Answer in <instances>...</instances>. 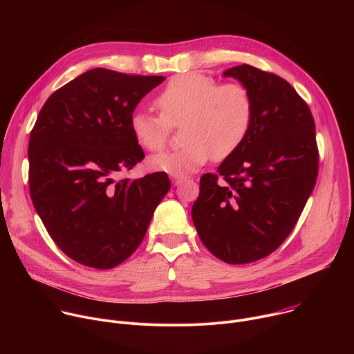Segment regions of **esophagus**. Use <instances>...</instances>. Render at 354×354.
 Returning a JSON list of instances; mask_svg holds the SVG:
<instances>
[{"label":"esophagus","mask_w":354,"mask_h":354,"mask_svg":"<svg viewBox=\"0 0 354 354\" xmlns=\"http://www.w3.org/2000/svg\"><path fill=\"white\" fill-rule=\"evenodd\" d=\"M186 179V176H180V175H176V176H172V183L176 186V185H179L182 180H185Z\"/></svg>","instance_id":"1"}]
</instances>
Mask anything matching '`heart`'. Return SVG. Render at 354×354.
Returning a JSON list of instances; mask_svg holds the SVG:
<instances>
[{
	"label": "heart",
	"mask_w": 354,
	"mask_h": 354,
	"mask_svg": "<svg viewBox=\"0 0 354 354\" xmlns=\"http://www.w3.org/2000/svg\"><path fill=\"white\" fill-rule=\"evenodd\" d=\"M158 116L137 111L130 118L136 142L147 151H161L171 127H180L183 148L149 157L151 171L186 175L210 158L231 157L248 136L254 104L249 91L235 82L221 84L212 77L186 73L172 77L156 97Z\"/></svg>",
	"instance_id": "b5f03b06"
}]
</instances>
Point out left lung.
Here are the masks:
<instances>
[{
    "instance_id": "1",
    "label": "left lung",
    "mask_w": 354,
    "mask_h": 354,
    "mask_svg": "<svg viewBox=\"0 0 354 354\" xmlns=\"http://www.w3.org/2000/svg\"><path fill=\"white\" fill-rule=\"evenodd\" d=\"M224 77L249 91L254 113L218 175L200 178L192 218L216 258L243 265L266 258L290 235L314 190L319 156L311 111L286 80L249 64Z\"/></svg>"
}]
</instances>
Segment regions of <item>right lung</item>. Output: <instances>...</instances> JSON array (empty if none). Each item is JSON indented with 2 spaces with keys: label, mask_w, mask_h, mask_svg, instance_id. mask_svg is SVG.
Instances as JSON below:
<instances>
[{
  "label": "right lung",
  "mask_w": 354,
  "mask_h": 354,
  "mask_svg": "<svg viewBox=\"0 0 354 354\" xmlns=\"http://www.w3.org/2000/svg\"><path fill=\"white\" fill-rule=\"evenodd\" d=\"M164 80L89 70L48 96L30 131L33 206L56 245L84 266L124 262L171 187L165 172L116 179L144 158L130 118Z\"/></svg>",
  "instance_id": "add662e5"
}]
</instances>
